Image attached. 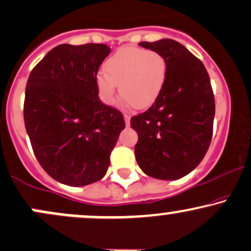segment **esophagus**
Instances as JSON below:
<instances>
[{
    "label": "esophagus",
    "mask_w": 251,
    "mask_h": 251,
    "mask_svg": "<svg viewBox=\"0 0 251 251\" xmlns=\"http://www.w3.org/2000/svg\"><path fill=\"white\" fill-rule=\"evenodd\" d=\"M124 119H125L126 126H129V123H131V117L128 114H124Z\"/></svg>",
    "instance_id": "34e87169"
}]
</instances>
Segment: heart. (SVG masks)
<instances>
[{"mask_svg":"<svg viewBox=\"0 0 251 251\" xmlns=\"http://www.w3.org/2000/svg\"><path fill=\"white\" fill-rule=\"evenodd\" d=\"M103 72L96 76L101 100L112 105L117 85L126 101L137 108H148L162 93L168 76V60L162 53L144 48L125 47L109 56Z\"/></svg>","mask_w":251,"mask_h":251,"instance_id":"heart-1","label":"heart"}]
</instances>
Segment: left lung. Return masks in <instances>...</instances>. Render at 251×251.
<instances>
[{"instance_id":"left-lung-1","label":"left lung","mask_w":251,"mask_h":251,"mask_svg":"<svg viewBox=\"0 0 251 251\" xmlns=\"http://www.w3.org/2000/svg\"><path fill=\"white\" fill-rule=\"evenodd\" d=\"M168 60L162 93L148 111L131 118L138 133L134 154L150 177L175 180L198 166L212 137L215 98L203 62L171 39L139 42Z\"/></svg>"}]
</instances>
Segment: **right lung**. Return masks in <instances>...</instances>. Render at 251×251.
<instances>
[{"instance_id": "obj_1", "label": "right lung", "mask_w": 251, "mask_h": 251, "mask_svg": "<svg viewBox=\"0 0 251 251\" xmlns=\"http://www.w3.org/2000/svg\"><path fill=\"white\" fill-rule=\"evenodd\" d=\"M109 51L102 43L60 45L28 77L24 117L31 148L43 170L66 185L101 179L125 128L122 112L98 97L96 76Z\"/></svg>"}]
</instances>
